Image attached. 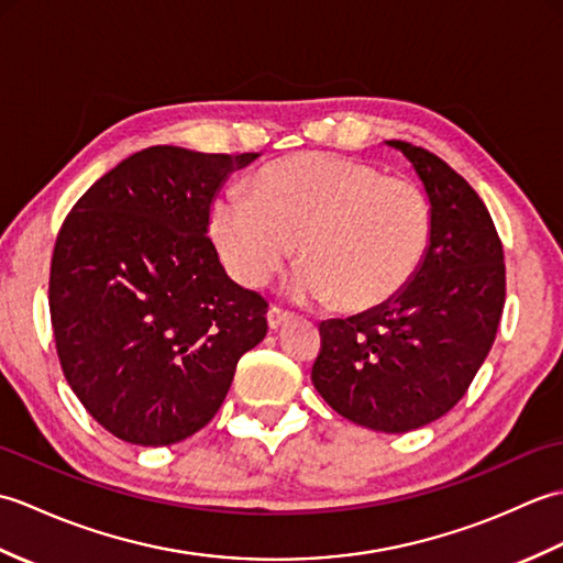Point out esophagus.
I'll return each mask as SVG.
<instances>
[{
	"label": "esophagus",
	"instance_id": "esophagus-1",
	"mask_svg": "<svg viewBox=\"0 0 563 563\" xmlns=\"http://www.w3.org/2000/svg\"><path fill=\"white\" fill-rule=\"evenodd\" d=\"M290 319H292V314L285 312V309H280V307H271V309H268V327H271L273 331H278L280 327L288 324Z\"/></svg>",
	"mask_w": 563,
	"mask_h": 563
}]
</instances>
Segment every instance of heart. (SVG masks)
I'll list each match as a JSON object with an SVG mask.
<instances>
[{
    "label": "heart",
    "mask_w": 563,
    "mask_h": 563,
    "mask_svg": "<svg viewBox=\"0 0 563 563\" xmlns=\"http://www.w3.org/2000/svg\"><path fill=\"white\" fill-rule=\"evenodd\" d=\"M210 230L227 271L246 288L266 285L297 244L295 295L367 312L421 271L433 206L421 186L373 162L297 152L251 176L249 200H214Z\"/></svg>",
    "instance_id": "heart-1"
}]
</instances>
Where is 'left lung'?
<instances>
[{
  "label": "left lung",
  "instance_id": "obj_1",
  "mask_svg": "<svg viewBox=\"0 0 563 563\" xmlns=\"http://www.w3.org/2000/svg\"><path fill=\"white\" fill-rule=\"evenodd\" d=\"M421 176L433 242L421 271L387 305L321 321L317 391L349 421L406 433L445 416L492 351L506 302L504 244L464 178L411 142L389 140Z\"/></svg>",
  "mask_w": 563,
  "mask_h": 563
}]
</instances>
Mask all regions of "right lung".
Segmentation results:
<instances>
[{"instance_id":"obj_1","label":"right lung","mask_w":563,"mask_h":563,"mask_svg":"<svg viewBox=\"0 0 563 563\" xmlns=\"http://www.w3.org/2000/svg\"><path fill=\"white\" fill-rule=\"evenodd\" d=\"M256 157L147 147L59 227L47 290L57 357L115 438L159 448L198 433L266 336L268 302L224 273L208 236L214 194Z\"/></svg>"}]
</instances>
